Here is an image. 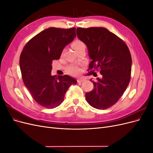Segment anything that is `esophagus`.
<instances>
[{
	"label": "esophagus",
	"instance_id": "esophagus-1",
	"mask_svg": "<svg viewBox=\"0 0 153 153\" xmlns=\"http://www.w3.org/2000/svg\"><path fill=\"white\" fill-rule=\"evenodd\" d=\"M85 80L84 79H83V78H80V79H78L77 80V82H78V83H82V82H84Z\"/></svg>",
	"mask_w": 153,
	"mask_h": 153
}]
</instances>
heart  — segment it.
<instances>
[{
    "label": "heart",
    "instance_id": "1",
    "mask_svg": "<svg viewBox=\"0 0 153 153\" xmlns=\"http://www.w3.org/2000/svg\"><path fill=\"white\" fill-rule=\"evenodd\" d=\"M71 47L75 49L76 52L82 48H85V44L80 39H76L71 44ZM68 72L71 75H77L80 72V68L77 66H70L68 68Z\"/></svg>",
    "mask_w": 153,
    "mask_h": 153
}]
</instances>
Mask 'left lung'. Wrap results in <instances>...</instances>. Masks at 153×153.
I'll list each match as a JSON object with an SVG mask.
<instances>
[{
  "instance_id": "obj_1",
  "label": "left lung",
  "mask_w": 153,
  "mask_h": 153,
  "mask_svg": "<svg viewBox=\"0 0 153 153\" xmlns=\"http://www.w3.org/2000/svg\"><path fill=\"white\" fill-rule=\"evenodd\" d=\"M76 34L92 59L89 69L100 70L102 75L95 81L91 79L94 88L85 94L86 100L95 108H108L117 102L130 81V52L121 38L104 27H78Z\"/></svg>"
}]
</instances>
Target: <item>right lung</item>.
I'll return each instance as SVG.
<instances>
[{"mask_svg":"<svg viewBox=\"0 0 153 153\" xmlns=\"http://www.w3.org/2000/svg\"><path fill=\"white\" fill-rule=\"evenodd\" d=\"M76 29L50 27L29 40L20 57L22 76L32 98L41 106L53 108L61 105L69 87L76 80L68 75H51L53 60L76 37Z\"/></svg>","mask_w":153,"mask_h":153,"instance_id":"right-lung-1","label":"right lung"}]
</instances>
